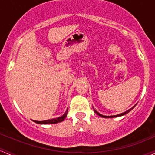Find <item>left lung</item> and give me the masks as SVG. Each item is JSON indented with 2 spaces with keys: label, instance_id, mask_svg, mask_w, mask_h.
Here are the masks:
<instances>
[{
  "label": "left lung",
  "instance_id": "obj_1",
  "mask_svg": "<svg viewBox=\"0 0 155 155\" xmlns=\"http://www.w3.org/2000/svg\"><path fill=\"white\" fill-rule=\"evenodd\" d=\"M135 107V106L133 107L132 108H131V109H130V110H127V111H126V112H124V113H120V114H119V115H113V116H105V115H101V114H100V113H98V112H96V110H95V112H96V114H98V115H99V116H101V118H115V117H118V116H121V115H126V114H127L129 113V112H130L131 110H132V109H133L134 107Z\"/></svg>",
  "mask_w": 155,
  "mask_h": 155
}]
</instances>
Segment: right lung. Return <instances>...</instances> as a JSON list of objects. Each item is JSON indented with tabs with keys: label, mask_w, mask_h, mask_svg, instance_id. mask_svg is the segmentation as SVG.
<instances>
[{
	"label": "right lung",
	"mask_w": 155,
	"mask_h": 155,
	"mask_svg": "<svg viewBox=\"0 0 155 155\" xmlns=\"http://www.w3.org/2000/svg\"><path fill=\"white\" fill-rule=\"evenodd\" d=\"M68 111V110H67V111L65 112V113H64L62 116L59 117V118H57L51 119V120H42V121H38V120H34V121L37 124H57V123H59V122H62V121H63V120H64V118H65L66 116H67Z\"/></svg>",
	"instance_id": "right-lung-1"
}]
</instances>
